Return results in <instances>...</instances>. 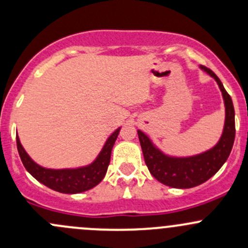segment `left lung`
<instances>
[{
	"label": "left lung",
	"mask_w": 248,
	"mask_h": 248,
	"mask_svg": "<svg viewBox=\"0 0 248 248\" xmlns=\"http://www.w3.org/2000/svg\"><path fill=\"white\" fill-rule=\"evenodd\" d=\"M201 69L206 72L217 82L226 108L223 132L214 147L194 156H169L161 151L144 132L138 129L142 155L150 172L159 182L174 188H192L207 181L226 163L234 144L235 111L231 96L226 91L218 77L211 69L204 66H201Z\"/></svg>",
	"instance_id": "obj_1"
}]
</instances>
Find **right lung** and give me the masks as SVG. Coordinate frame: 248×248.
Here are the masks:
<instances>
[{
    "label": "right lung",
    "instance_id": "1",
    "mask_svg": "<svg viewBox=\"0 0 248 248\" xmlns=\"http://www.w3.org/2000/svg\"><path fill=\"white\" fill-rule=\"evenodd\" d=\"M120 128H117L111 136L107 139L103 149L98 154L92 163L89 166L79 167V168L67 169H50L37 164L29 156L20 142L19 137L16 136V146L19 151L20 158L26 170L41 184L46 185L49 188L60 193L76 194L89 191L99 184L106 176L108 166L110 163L111 150L116 141Z\"/></svg>",
    "mask_w": 248,
    "mask_h": 248
}]
</instances>
